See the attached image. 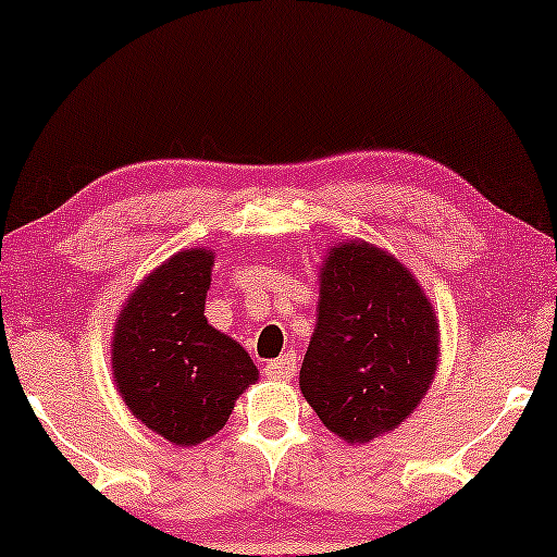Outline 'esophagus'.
I'll return each instance as SVG.
<instances>
[{
  "label": "esophagus",
  "instance_id": "34e87169",
  "mask_svg": "<svg viewBox=\"0 0 557 557\" xmlns=\"http://www.w3.org/2000/svg\"><path fill=\"white\" fill-rule=\"evenodd\" d=\"M267 376H272V380H293L296 376V354L290 350L283 359L267 363Z\"/></svg>",
  "mask_w": 557,
  "mask_h": 557
}]
</instances>
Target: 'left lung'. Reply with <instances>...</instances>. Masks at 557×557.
<instances>
[{"label":"left lung","mask_w":557,"mask_h":557,"mask_svg":"<svg viewBox=\"0 0 557 557\" xmlns=\"http://www.w3.org/2000/svg\"><path fill=\"white\" fill-rule=\"evenodd\" d=\"M437 361V314L408 267L367 240L330 246L298 376L322 424L350 445L398 430L430 389Z\"/></svg>","instance_id":"left-lung-1"}]
</instances>
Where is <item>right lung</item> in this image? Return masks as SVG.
Returning a JSON list of instances; mask_svg holds the SVG:
<instances>
[{
	"label": "right lung",
	"mask_w": 557,
	"mask_h": 557,
	"mask_svg": "<svg viewBox=\"0 0 557 557\" xmlns=\"http://www.w3.org/2000/svg\"><path fill=\"white\" fill-rule=\"evenodd\" d=\"M214 251L172 253L136 285L114 319L112 376L140 424L172 445L214 437L259 369L203 317Z\"/></svg>",
	"instance_id": "right-lung-1"
}]
</instances>
